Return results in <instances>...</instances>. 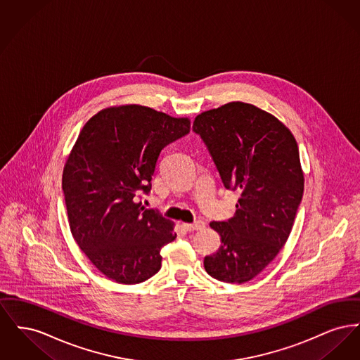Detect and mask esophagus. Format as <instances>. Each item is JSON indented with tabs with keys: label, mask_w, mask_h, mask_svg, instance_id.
Wrapping results in <instances>:
<instances>
[{
	"label": "esophagus",
	"mask_w": 360,
	"mask_h": 360,
	"mask_svg": "<svg viewBox=\"0 0 360 360\" xmlns=\"http://www.w3.org/2000/svg\"><path fill=\"white\" fill-rule=\"evenodd\" d=\"M182 226H184L188 232H193V231H201V229L205 226V223L201 221V220H198V221H195V223L193 224H184Z\"/></svg>",
	"instance_id": "1"
}]
</instances>
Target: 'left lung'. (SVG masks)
<instances>
[{
    "instance_id": "1",
    "label": "left lung",
    "mask_w": 360,
    "mask_h": 360,
    "mask_svg": "<svg viewBox=\"0 0 360 360\" xmlns=\"http://www.w3.org/2000/svg\"><path fill=\"white\" fill-rule=\"evenodd\" d=\"M200 135L228 190L239 191L236 213L210 226L219 251L204 259L206 273L225 283L255 278L285 245L304 194L298 146L273 115L251 103H225L198 115Z\"/></svg>"
}]
</instances>
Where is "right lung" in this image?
<instances>
[{
    "mask_svg": "<svg viewBox=\"0 0 360 360\" xmlns=\"http://www.w3.org/2000/svg\"><path fill=\"white\" fill-rule=\"evenodd\" d=\"M188 132V119L140 105L105 109L82 128L62 188L74 239L109 279L135 285L160 270L172 224L141 197L151 191L160 151Z\"/></svg>",
    "mask_w": 360,
    "mask_h": 360,
    "instance_id": "add662e5",
    "label": "right lung"
}]
</instances>
